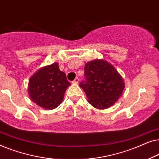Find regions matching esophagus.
<instances>
[{
    "mask_svg": "<svg viewBox=\"0 0 159 159\" xmlns=\"http://www.w3.org/2000/svg\"><path fill=\"white\" fill-rule=\"evenodd\" d=\"M72 83H74V84H78V83H79V79H78L77 77L75 78V80H74V81L72 82Z\"/></svg>",
    "mask_w": 159,
    "mask_h": 159,
    "instance_id": "34e87169",
    "label": "esophagus"
}]
</instances>
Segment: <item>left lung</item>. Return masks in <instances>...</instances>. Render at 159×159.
Here are the masks:
<instances>
[{
	"mask_svg": "<svg viewBox=\"0 0 159 159\" xmlns=\"http://www.w3.org/2000/svg\"><path fill=\"white\" fill-rule=\"evenodd\" d=\"M85 81L80 82L88 103L98 109H106L118 101L125 88L124 79L115 67L104 59L84 65Z\"/></svg>",
	"mask_w": 159,
	"mask_h": 159,
	"instance_id": "obj_1",
	"label": "left lung"
}]
</instances>
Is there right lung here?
<instances>
[{"instance_id":"1","label":"right lung","mask_w":159,"mask_h":159,"mask_svg":"<svg viewBox=\"0 0 159 159\" xmlns=\"http://www.w3.org/2000/svg\"><path fill=\"white\" fill-rule=\"evenodd\" d=\"M66 74L60 71L58 63L39 69L28 83L30 99L46 110L57 108L64 100V93L70 85Z\"/></svg>"}]
</instances>
